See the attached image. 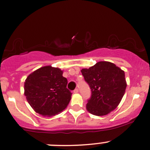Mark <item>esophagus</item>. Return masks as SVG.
Instances as JSON below:
<instances>
[{"label": "esophagus", "instance_id": "34e87169", "mask_svg": "<svg viewBox=\"0 0 150 150\" xmlns=\"http://www.w3.org/2000/svg\"><path fill=\"white\" fill-rule=\"evenodd\" d=\"M73 92L75 93H77L79 92V89H75L73 91Z\"/></svg>", "mask_w": 150, "mask_h": 150}]
</instances>
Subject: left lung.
Masks as SVG:
<instances>
[{"label": "left lung", "instance_id": "1", "mask_svg": "<svg viewBox=\"0 0 150 150\" xmlns=\"http://www.w3.org/2000/svg\"><path fill=\"white\" fill-rule=\"evenodd\" d=\"M81 73L91 91L86 108L96 116L109 114L119 105L127 88L124 70L113 63L99 61Z\"/></svg>", "mask_w": 150, "mask_h": 150}]
</instances>
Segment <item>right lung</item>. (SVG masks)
<instances>
[{"instance_id":"obj_1","label":"right lung","mask_w":150,"mask_h":150,"mask_svg":"<svg viewBox=\"0 0 150 150\" xmlns=\"http://www.w3.org/2000/svg\"><path fill=\"white\" fill-rule=\"evenodd\" d=\"M67 84L60 68L43 66L27 77L24 95L35 112L44 117L54 116L67 108L71 99Z\"/></svg>"}]
</instances>
